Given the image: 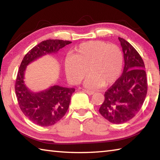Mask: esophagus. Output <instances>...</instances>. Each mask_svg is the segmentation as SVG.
Returning a JSON list of instances; mask_svg holds the SVG:
<instances>
[{
    "instance_id": "esophagus-1",
    "label": "esophagus",
    "mask_w": 160,
    "mask_h": 160,
    "mask_svg": "<svg viewBox=\"0 0 160 160\" xmlns=\"http://www.w3.org/2000/svg\"><path fill=\"white\" fill-rule=\"evenodd\" d=\"M83 92H85L87 94H90V95H92V94H94V91H91V90H85V89H84L83 90Z\"/></svg>"
}]
</instances>
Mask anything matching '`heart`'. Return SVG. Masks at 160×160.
Returning <instances> with one entry per match:
<instances>
[{
    "instance_id": "b5f03b06",
    "label": "heart",
    "mask_w": 160,
    "mask_h": 160,
    "mask_svg": "<svg viewBox=\"0 0 160 160\" xmlns=\"http://www.w3.org/2000/svg\"><path fill=\"white\" fill-rule=\"evenodd\" d=\"M123 67V54L118 46L102 41H90L81 44L72 56L65 60L67 77L78 84L88 75L85 86L98 88L108 86L118 79ZM88 70H87V68Z\"/></svg>"
}]
</instances>
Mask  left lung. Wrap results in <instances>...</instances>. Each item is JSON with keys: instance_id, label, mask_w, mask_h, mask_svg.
Masks as SVG:
<instances>
[{"instance_id": "1", "label": "left lung", "mask_w": 160, "mask_h": 160, "mask_svg": "<svg viewBox=\"0 0 160 160\" xmlns=\"http://www.w3.org/2000/svg\"><path fill=\"white\" fill-rule=\"evenodd\" d=\"M122 47L124 68L121 76L104 94L99 113L109 122L123 123L141 109L148 91L145 64L135 48L118 37Z\"/></svg>"}]
</instances>
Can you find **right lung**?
Here are the masks:
<instances>
[{"mask_svg":"<svg viewBox=\"0 0 160 160\" xmlns=\"http://www.w3.org/2000/svg\"><path fill=\"white\" fill-rule=\"evenodd\" d=\"M70 43L61 39L43 41L32 48L22 61L15 85L18 104L26 117L39 126H53L60 121L68 109L72 94L75 90L53 85L45 90L33 92L24 81L26 68L43 56L57 53Z\"/></svg>","mask_w":160,"mask_h":160,"instance_id":"right-lung-1","label":"right lung"}]
</instances>
